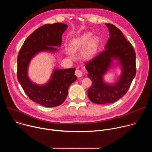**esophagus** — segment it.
I'll return each instance as SVG.
<instances>
[{
  "instance_id": "esophagus-1",
  "label": "esophagus",
  "mask_w": 152,
  "mask_h": 152,
  "mask_svg": "<svg viewBox=\"0 0 152 152\" xmlns=\"http://www.w3.org/2000/svg\"><path fill=\"white\" fill-rule=\"evenodd\" d=\"M75 75H76V76L78 78H79V77H80L82 76V72H81L80 70H78V69H77V70H76V72H75Z\"/></svg>"
}]
</instances>
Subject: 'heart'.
<instances>
[{"instance_id": "b5f03b06", "label": "heart", "mask_w": 152, "mask_h": 152, "mask_svg": "<svg viewBox=\"0 0 152 152\" xmlns=\"http://www.w3.org/2000/svg\"><path fill=\"white\" fill-rule=\"evenodd\" d=\"M99 45V38L97 37H91V34L87 32L73 39L70 44V49L72 52H76L85 47L82 52V57L85 60H89L96 53ZM72 52H67V54L70 57H73Z\"/></svg>"}]
</instances>
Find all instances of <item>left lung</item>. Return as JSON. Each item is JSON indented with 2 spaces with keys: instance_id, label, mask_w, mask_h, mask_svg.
Returning a JSON list of instances; mask_svg holds the SVG:
<instances>
[{
  "instance_id": "1",
  "label": "left lung",
  "mask_w": 152,
  "mask_h": 152,
  "mask_svg": "<svg viewBox=\"0 0 152 152\" xmlns=\"http://www.w3.org/2000/svg\"><path fill=\"white\" fill-rule=\"evenodd\" d=\"M106 26L110 37L104 50L85 64L93 83L88 90V96L97 104L112 103L120 99L127 92L136 75V55L131 43L115 26L110 23H106ZM113 58L119 60L123 72L115 84L107 85L102 81V76L112 64Z\"/></svg>"
}]
</instances>
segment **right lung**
<instances>
[{
  "label": "right lung",
  "instance_id": "1",
  "mask_svg": "<svg viewBox=\"0 0 152 152\" xmlns=\"http://www.w3.org/2000/svg\"><path fill=\"white\" fill-rule=\"evenodd\" d=\"M67 25L62 23L46 24L37 29L25 41L17 57V79L32 101L45 107H55L61 104L68 94L69 86L77 77L75 68L55 69L47 84L38 85L29 79L27 72L32 58L41 51L54 52L59 46L63 32Z\"/></svg>",
  "mask_w": 152,
  "mask_h": 152
}]
</instances>
